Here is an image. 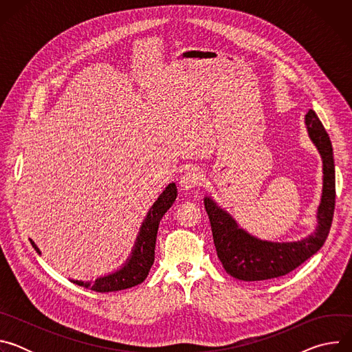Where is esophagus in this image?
Wrapping results in <instances>:
<instances>
[{
  "instance_id": "1",
  "label": "esophagus",
  "mask_w": 352,
  "mask_h": 352,
  "mask_svg": "<svg viewBox=\"0 0 352 352\" xmlns=\"http://www.w3.org/2000/svg\"><path fill=\"white\" fill-rule=\"evenodd\" d=\"M200 182H202V173H200L199 168H189L181 178L179 184L182 188H185L186 190L188 189H192L197 185H200Z\"/></svg>"
}]
</instances>
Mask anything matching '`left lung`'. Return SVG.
<instances>
[{"label": "left lung", "mask_w": 352, "mask_h": 352, "mask_svg": "<svg viewBox=\"0 0 352 352\" xmlns=\"http://www.w3.org/2000/svg\"><path fill=\"white\" fill-rule=\"evenodd\" d=\"M308 136L322 159L323 185L316 210L314 232L296 241H269L242 228L212 195L204 197L217 256L224 270L243 281H262L288 274L323 246L333 220L336 202V173L333 147L327 132L314 110L305 116Z\"/></svg>", "instance_id": "obj_1"}]
</instances>
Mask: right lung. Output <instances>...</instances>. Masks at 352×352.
<instances>
[{"instance_id":"obj_1","label":"right lung","mask_w":352,"mask_h":352,"mask_svg":"<svg viewBox=\"0 0 352 352\" xmlns=\"http://www.w3.org/2000/svg\"><path fill=\"white\" fill-rule=\"evenodd\" d=\"M177 192V185L174 182L168 184L166 189L160 193V196L156 199V202L150 206L144 220L142 221L129 256L117 270L100 276L96 280L90 281L72 278L69 280L80 287L89 288L96 292L121 291L143 283L155 262V248L160 220L175 202ZM30 243L36 252L41 255L40 249L34 243V241L30 239Z\"/></svg>"}]
</instances>
